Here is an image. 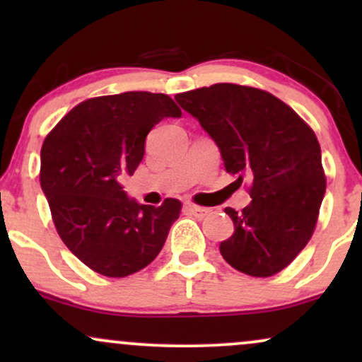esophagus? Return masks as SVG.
Instances as JSON below:
<instances>
[{
    "label": "esophagus",
    "mask_w": 362,
    "mask_h": 362,
    "mask_svg": "<svg viewBox=\"0 0 362 362\" xmlns=\"http://www.w3.org/2000/svg\"><path fill=\"white\" fill-rule=\"evenodd\" d=\"M187 211H189L190 214H194L197 219L206 218V216L211 213L209 207H201V206H195V204H187Z\"/></svg>",
    "instance_id": "34e87169"
}]
</instances>
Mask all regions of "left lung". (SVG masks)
Segmentation results:
<instances>
[{
    "instance_id": "8db88e82",
    "label": "left lung",
    "mask_w": 362,
    "mask_h": 362,
    "mask_svg": "<svg viewBox=\"0 0 362 362\" xmlns=\"http://www.w3.org/2000/svg\"><path fill=\"white\" fill-rule=\"evenodd\" d=\"M175 100L218 144L226 172L252 180L250 204L224 209L235 233L219 245L223 259L253 277L281 272L310 242L325 195L315 132L289 105L252 86L216 83Z\"/></svg>"
}]
</instances>
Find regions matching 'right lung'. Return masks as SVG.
<instances>
[{
  "instance_id": "1",
  "label": "right lung",
  "mask_w": 362,
  "mask_h": 362,
  "mask_svg": "<svg viewBox=\"0 0 362 362\" xmlns=\"http://www.w3.org/2000/svg\"><path fill=\"white\" fill-rule=\"evenodd\" d=\"M182 110L165 93L126 91L81 102L40 149V187L66 247L107 277H126L156 259L180 216L177 199L146 206L120 180L144 156L148 132Z\"/></svg>"
}]
</instances>
